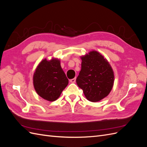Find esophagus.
I'll list each match as a JSON object with an SVG mask.
<instances>
[{"label": "esophagus", "mask_w": 147, "mask_h": 147, "mask_svg": "<svg viewBox=\"0 0 147 147\" xmlns=\"http://www.w3.org/2000/svg\"><path fill=\"white\" fill-rule=\"evenodd\" d=\"M75 81H76V78H72V79L70 80V82L71 83H75Z\"/></svg>", "instance_id": "34e87169"}]
</instances>
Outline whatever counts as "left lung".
<instances>
[{
	"label": "left lung",
	"mask_w": 147,
	"mask_h": 147,
	"mask_svg": "<svg viewBox=\"0 0 147 147\" xmlns=\"http://www.w3.org/2000/svg\"><path fill=\"white\" fill-rule=\"evenodd\" d=\"M80 57L82 69L76 80L77 85L88 100L100 101L109 94L113 88V70L108 61L97 51Z\"/></svg>",
	"instance_id": "obj_1"
}]
</instances>
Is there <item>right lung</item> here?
Returning <instances> with one entry per match:
<instances>
[{
	"label": "right lung",
	"mask_w": 147,
	"mask_h": 147,
	"mask_svg": "<svg viewBox=\"0 0 147 147\" xmlns=\"http://www.w3.org/2000/svg\"><path fill=\"white\" fill-rule=\"evenodd\" d=\"M68 83L69 80L61 68L60 60L57 58L43 59L33 75L35 91L43 99L50 102L59 98Z\"/></svg>",
	"instance_id": "obj_1"
}]
</instances>
